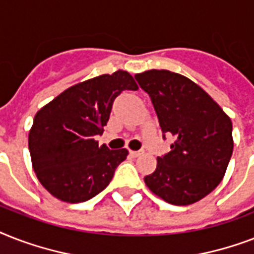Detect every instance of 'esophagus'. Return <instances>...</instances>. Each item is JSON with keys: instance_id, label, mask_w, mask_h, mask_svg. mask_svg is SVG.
Listing matches in <instances>:
<instances>
[{"instance_id": "esophagus-1", "label": "esophagus", "mask_w": 254, "mask_h": 254, "mask_svg": "<svg viewBox=\"0 0 254 254\" xmlns=\"http://www.w3.org/2000/svg\"><path fill=\"white\" fill-rule=\"evenodd\" d=\"M143 151L138 150V151H134V150H130V155L133 157V158H137V157H139V155L142 154Z\"/></svg>"}]
</instances>
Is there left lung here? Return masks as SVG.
Returning a JSON list of instances; mask_svg holds the SVG:
<instances>
[{
  "mask_svg": "<svg viewBox=\"0 0 254 254\" xmlns=\"http://www.w3.org/2000/svg\"><path fill=\"white\" fill-rule=\"evenodd\" d=\"M134 77L151 97L162 130L175 138L145 183L170 204L196 203L216 189L227 171L233 151L232 121L203 88L183 75L149 69Z\"/></svg>",
  "mask_w": 254,
  "mask_h": 254,
  "instance_id": "left-lung-1",
  "label": "left lung"
}]
</instances>
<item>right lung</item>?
<instances>
[{
  "label": "right lung",
  "instance_id": "add662e5",
  "mask_svg": "<svg viewBox=\"0 0 254 254\" xmlns=\"http://www.w3.org/2000/svg\"><path fill=\"white\" fill-rule=\"evenodd\" d=\"M138 85L127 71L104 73L67 88L37 112L29 131L31 165L38 181L53 196L81 203L101 192L127 149L99 146L113 100Z\"/></svg>",
  "mask_w": 254,
  "mask_h": 254
}]
</instances>
